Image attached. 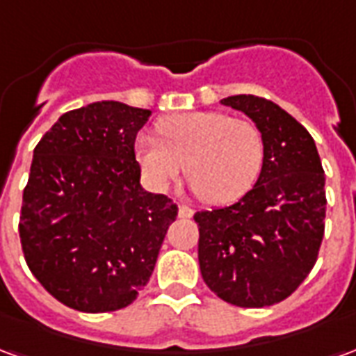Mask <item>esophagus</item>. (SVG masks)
<instances>
[{"instance_id": "34e87169", "label": "esophagus", "mask_w": 356, "mask_h": 356, "mask_svg": "<svg viewBox=\"0 0 356 356\" xmlns=\"http://www.w3.org/2000/svg\"><path fill=\"white\" fill-rule=\"evenodd\" d=\"M194 216V209L188 208V206H179V217H183V219H191Z\"/></svg>"}]
</instances>
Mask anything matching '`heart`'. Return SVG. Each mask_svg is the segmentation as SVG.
I'll use <instances>...</instances> for the list:
<instances>
[{
    "mask_svg": "<svg viewBox=\"0 0 356 356\" xmlns=\"http://www.w3.org/2000/svg\"><path fill=\"white\" fill-rule=\"evenodd\" d=\"M160 139L139 135L135 158L148 183L168 191L186 170L193 191L209 204L240 200L255 185L265 160L261 131L248 120L198 110L160 120Z\"/></svg>",
    "mask_w": 356,
    "mask_h": 356,
    "instance_id": "b5f03b06",
    "label": "heart"
}]
</instances>
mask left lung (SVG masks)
<instances>
[{"label":"left lung","mask_w":356,"mask_h":356,"mask_svg":"<svg viewBox=\"0 0 356 356\" xmlns=\"http://www.w3.org/2000/svg\"><path fill=\"white\" fill-rule=\"evenodd\" d=\"M221 104L254 122L265 160L236 204L194 213L202 278L231 305H275L296 291L318 255L326 217L321 156L309 131L276 102L232 95Z\"/></svg>","instance_id":"8db88e82"}]
</instances>
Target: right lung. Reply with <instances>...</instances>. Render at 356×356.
Segmentation results:
<instances>
[{
  "label": "right lung",
  "instance_id": "1",
  "mask_svg": "<svg viewBox=\"0 0 356 356\" xmlns=\"http://www.w3.org/2000/svg\"><path fill=\"white\" fill-rule=\"evenodd\" d=\"M150 110L91 102L58 118L34 148L20 244L53 298L83 313L135 301L177 206L140 186L135 137Z\"/></svg>",
  "mask_w": 356,
  "mask_h": 356
}]
</instances>
